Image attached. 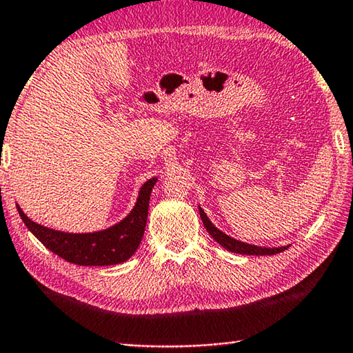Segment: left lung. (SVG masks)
<instances>
[{
	"instance_id": "8db88e82",
	"label": "left lung",
	"mask_w": 353,
	"mask_h": 353,
	"mask_svg": "<svg viewBox=\"0 0 353 353\" xmlns=\"http://www.w3.org/2000/svg\"><path fill=\"white\" fill-rule=\"evenodd\" d=\"M199 214H201L202 223H204V227L207 229L208 234L212 235L213 240L216 241V243H219L224 249L230 250V252L243 254V255H274V254L283 252V250L288 249V246H283V248L252 246V244H246V243H241V241H238V240H234V238H230L229 235H225L221 230H218L216 227H214L210 223V219L207 218V214L204 213V210H202L201 207H199Z\"/></svg>"
}]
</instances>
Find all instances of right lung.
I'll return each instance as SVG.
<instances>
[{"label":"right lung","mask_w":353,"mask_h":353,"mask_svg":"<svg viewBox=\"0 0 353 353\" xmlns=\"http://www.w3.org/2000/svg\"><path fill=\"white\" fill-rule=\"evenodd\" d=\"M155 182L157 179L152 177L143 185L134 210L121 223L93 234H67L48 229L29 219L19 205L17 210L32 235L63 260L81 266L118 265L130 259L140 246L146 227L149 199Z\"/></svg>","instance_id":"add662e5"}]
</instances>
